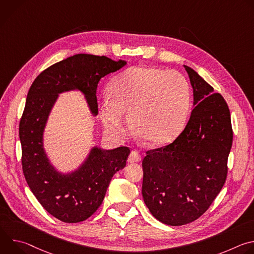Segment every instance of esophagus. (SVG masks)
Returning <instances> with one entry per match:
<instances>
[{
	"label": "esophagus",
	"instance_id": "obj_1",
	"mask_svg": "<svg viewBox=\"0 0 254 254\" xmlns=\"http://www.w3.org/2000/svg\"><path fill=\"white\" fill-rule=\"evenodd\" d=\"M140 155H139V153L138 152H136V151H132L130 154H129V156H128V158H127V162L128 163H138L139 161H140Z\"/></svg>",
	"mask_w": 254,
	"mask_h": 254
}]
</instances>
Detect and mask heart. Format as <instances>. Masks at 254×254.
I'll list each match as a JSON object with an SVG mask.
<instances>
[{"mask_svg": "<svg viewBox=\"0 0 254 254\" xmlns=\"http://www.w3.org/2000/svg\"><path fill=\"white\" fill-rule=\"evenodd\" d=\"M99 105L105 130L115 137L127 131L125 113L151 146L162 147L182 130L190 107L187 79L175 70L136 66L119 75Z\"/></svg>", "mask_w": 254, "mask_h": 254, "instance_id": "b5f03b06", "label": "heart"}]
</instances>
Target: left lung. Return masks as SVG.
Wrapping results in <instances>:
<instances>
[{"mask_svg": "<svg viewBox=\"0 0 254 254\" xmlns=\"http://www.w3.org/2000/svg\"><path fill=\"white\" fill-rule=\"evenodd\" d=\"M193 88V111L170 144L147 152L141 194L160 222L180 226L198 219L221 191L233 132L228 105L197 72L184 65Z\"/></svg>", "mask_w": 254, "mask_h": 254, "instance_id": "obj_1", "label": "left lung"}]
</instances>
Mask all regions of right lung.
<instances>
[{"instance_id": "right-lung-1", "label": "right lung", "mask_w": 254, "mask_h": 254, "mask_svg": "<svg viewBox=\"0 0 254 254\" xmlns=\"http://www.w3.org/2000/svg\"><path fill=\"white\" fill-rule=\"evenodd\" d=\"M127 65L106 56L76 54L45 69L32 83L20 121L22 168L27 184L42 207L66 223L86 220L101 205L113 176L126 167L127 147L101 150L92 147L80 166L62 173L44 148V131L59 94L79 90L90 113L97 116L99 80Z\"/></svg>"}]
</instances>
